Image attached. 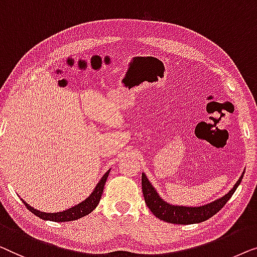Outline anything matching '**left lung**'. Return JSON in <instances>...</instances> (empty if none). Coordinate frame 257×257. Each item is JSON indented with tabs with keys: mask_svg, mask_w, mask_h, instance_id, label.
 <instances>
[{
	"mask_svg": "<svg viewBox=\"0 0 257 257\" xmlns=\"http://www.w3.org/2000/svg\"><path fill=\"white\" fill-rule=\"evenodd\" d=\"M243 173H242L240 179L237 180L235 185L228 193L218 200L209 202L207 205L199 206V207H186V206H175L168 204L158 196L156 190L154 189L144 173H142V192L147 206L156 218L170 223H176V225L199 223L206 221L211 216L216 214L226 205V202L230 199V197L235 192L238 184L241 183Z\"/></svg>",
	"mask_w": 257,
	"mask_h": 257,
	"instance_id": "left-lung-1",
	"label": "left lung"
}]
</instances>
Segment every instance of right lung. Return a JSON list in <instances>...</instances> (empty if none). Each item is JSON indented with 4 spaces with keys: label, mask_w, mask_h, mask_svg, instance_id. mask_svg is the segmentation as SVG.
<instances>
[{
    "label": "right lung",
    "mask_w": 257,
    "mask_h": 257,
    "mask_svg": "<svg viewBox=\"0 0 257 257\" xmlns=\"http://www.w3.org/2000/svg\"><path fill=\"white\" fill-rule=\"evenodd\" d=\"M108 175H109V171H107L106 173H104L103 177L101 178L100 182L97 183L95 189H94L92 194L87 198V199L81 201L80 204L73 206V207L66 209V211L57 212V213H45V212L37 211V209L31 207V206L27 204L24 200H22V201H23L25 207H27L29 211L32 212L35 215H37L38 218H41L43 220H49V221H55V222L73 221V220H78V219L82 218V216L89 214V213L93 212V209L96 207L97 204L100 202L101 196H102L104 183H106Z\"/></svg>",
    "instance_id": "right-lung-1"
}]
</instances>
